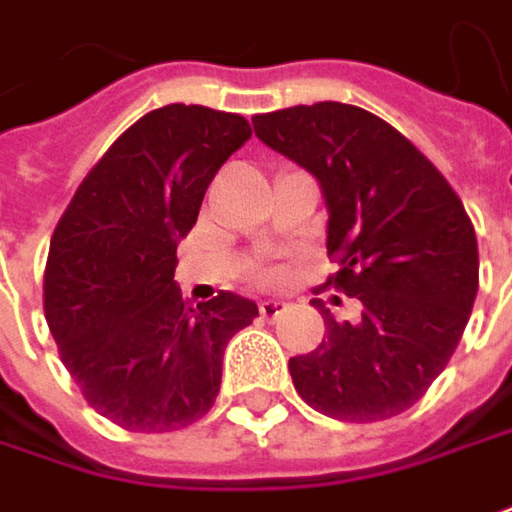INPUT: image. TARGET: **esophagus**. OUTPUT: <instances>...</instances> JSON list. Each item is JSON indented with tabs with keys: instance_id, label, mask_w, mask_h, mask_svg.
Instances as JSON below:
<instances>
[{
	"instance_id": "esophagus-1",
	"label": "esophagus",
	"mask_w": 512,
	"mask_h": 512,
	"mask_svg": "<svg viewBox=\"0 0 512 512\" xmlns=\"http://www.w3.org/2000/svg\"><path fill=\"white\" fill-rule=\"evenodd\" d=\"M283 311H286V303H283V300H263V303H260V317H263V320H277Z\"/></svg>"
}]
</instances>
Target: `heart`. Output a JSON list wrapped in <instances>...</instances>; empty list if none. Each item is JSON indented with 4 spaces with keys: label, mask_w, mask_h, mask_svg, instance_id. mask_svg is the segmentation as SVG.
I'll use <instances>...</instances> for the list:
<instances>
[{
    "label": "heart",
    "mask_w": 512,
    "mask_h": 512,
    "mask_svg": "<svg viewBox=\"0 0 512 512\" xmlns=\"http://www.w3.org/2000/svg\"><path fill=\"white\" fill-rule=\"evenodd\" d=\"M260 277H263V280H272L274 272H260Z\"/></svg>",
    "instance_id": "1"
}]
</instances>
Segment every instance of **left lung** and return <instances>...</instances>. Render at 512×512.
<instances>
[{
    "label": "left lung",
    "instance_id": "obj_1",
    "mask_svg": "<svg viewBox=\"0 0 512 512\" xmlns=\"http://www.w3.org/2000/svg\"><path fill=\"white\" fill-rule=\"evenodd\" d=\"M255 135L306 167L328 206V277L362 303L360 323H337L291 357L297 394L343 422L408 411L462 340L479 291V246L459 195L405 135L354 104L317 101L252 118Z\"/></svg>",
    "mask_w": 512,
    "mask_h": 512
}]
</instances>
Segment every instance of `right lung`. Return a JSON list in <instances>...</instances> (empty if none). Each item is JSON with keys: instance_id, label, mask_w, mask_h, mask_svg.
Segmentation results:
<instances>
[{"instance_id": "obj_1", "label": "right lung", "mask_w": 512, "mask_h": 512, "mask_svg": "<svg viewBox=\"0 0 512 512\" xmlns=\"http://www.w3.org/2000/svg\"><path fill=\"white\" fill-rule=\"evenodd\" d=\"M249 135L238 113L158 107L115 138L56 223L47 326L84 399L124 431H178L209 414L226 343L257 317L232 291L189 306L172 280L206 186Z\"/></svg>"}]
</instances>
